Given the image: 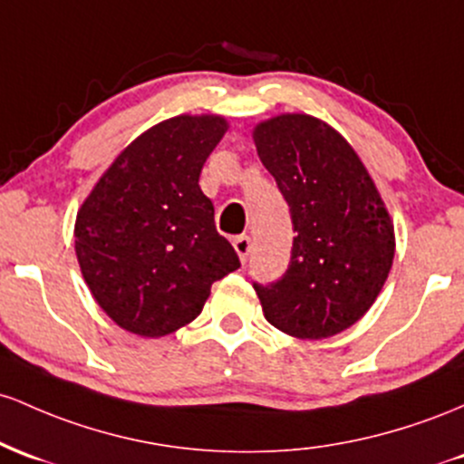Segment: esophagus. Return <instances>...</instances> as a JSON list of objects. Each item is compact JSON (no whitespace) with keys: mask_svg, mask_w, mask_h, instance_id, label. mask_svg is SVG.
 I'll list each match as a JSON object with an SVG mask.
<instances>
[{"mask_svg":"<svg viewBox=\"0 0 464 464\" xmlns=\"http://www.w3.org/2000/svg\"><path fill=\"white\" fill-rule=\"evenodd\" d=\"M234 249H237L238 258H241V263L246 265L247 258H249V252H252V238L247 237V234H241V237L234 238Z\"/></svg>","mask_w":464,"mask_h":464,"instance_id":"esophagus-1","label":"esophagus"}]
</instances>
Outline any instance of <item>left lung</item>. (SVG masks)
Returning <instances> with one entry per match:
<instances>
[{"instance_id": "left-lung-1", "label": "left lung", "mask_w": 464, "mask_h": 464, "mask_svg": "<svg viewBox=\"0 0 464 464\" xmlns=\"http://www.w3.org/2000/svg\"><path fill=\"white\" fill-rule=\"evenodd\" d=\"M294 221L289 269L254 285L265 320L298 340H324L362 320L388 280L394 223L355 149L324 120L280 113L252 131Z\"/></svg>"}]
</instances>
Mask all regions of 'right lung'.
I'll list each match as a JSON object with an SVG mask.
<instances>
[{"instance_id": "right-lung-1", "label": "right lung", "mask_w": 464, "mask_h": 464, "mask_svg": "<svg viewBox=\"0 0 464 464\" xmlns=\"http://www.w3.org/2000/svg\"><path fill=\"white\" fill-rule=\"evenodd\" d=\"M227 127L217 113L158 122L120 150L78 208L81 274L120 329L140 337L175 333L201 314L215 280L241 267L199 188Z\"/></svg>"}]
</instances>
